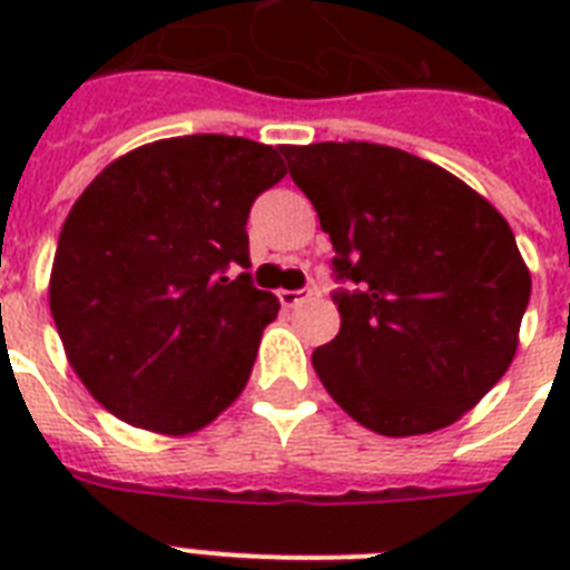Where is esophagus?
Instances as JSON below:
<instances>
[{"label":"esophagus","instance_id":"obj_1","mask_svg":"<svg viewBox=\"0 0 570 570\" xmlns=\"http://www.w3.org/2000/svg\"><path fill=\"white\" fill-rule=\"evenodd\" d=\"M311 295H313L311 289H281V293H277V298H281V304H284V307H298V304L307 302Z\"/></svg>","mask_w":570,"mask_h":570}]
</instances>
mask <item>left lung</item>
Here are the masks:
<instances>
[{"instance_id": "1", "label": "left lung", "mask_w": 570, "mask_h": 570, "mask_svg": "<svg viewBox=\"0 0 570 570\" xmlns=\"http://www.w3.org/2000/svg\"><path fill=\"white\" fill-rule=\"evenodd\" d=\"M334 245L340 334L313 352L331 399L387 438L446 429L503 379L530 268L503 215L396 147H281Z\"/></svg>"}]
</instances>
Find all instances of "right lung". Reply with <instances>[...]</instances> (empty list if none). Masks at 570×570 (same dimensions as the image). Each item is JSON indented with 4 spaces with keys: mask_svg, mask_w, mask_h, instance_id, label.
Returning <instances> with one entry per match:
<instances>
[{
    "mask_svg": "<svg viewBox=\"0 0 570 570\" xmlns=\"http://www.w3.org/2000/svg\"><path fill=\"white\" fill-rule=\"evenodd\" d=\"M281 147L180 136L106 165L67 215L49 311L88 393L129 425L189 434L233 405L281 304L250 284V204Z\"/></svg>",
    "mask_w": 570,
    "mask_h": 570,
    "instance_id": "add662e5",
    "label": "right lung"
}]
</instances>
